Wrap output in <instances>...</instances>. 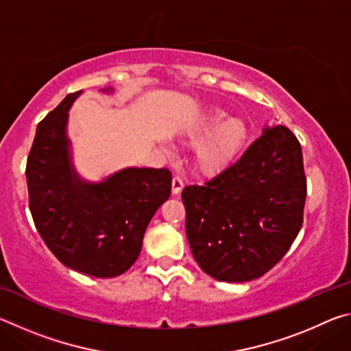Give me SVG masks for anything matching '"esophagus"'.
I'll use <instances>...</instances> for the list:
<instances>
[{
    "mask_svg": "<svg viewBox=\"0 0 351 351\" xmlns=\"http://www.w3.org/2000/svg\"><path fill=\"white\" fill-rule=\"evenodd\" d=\"M184 187V181L180 175L173 176V181H171V193L173 195H180L181 190Z\"/></svg>",
    "mask_w": 351,
    "mask_h": 351,
    "instance_id": "34e87169",
    "label": "esophagus"
}]
</instances>
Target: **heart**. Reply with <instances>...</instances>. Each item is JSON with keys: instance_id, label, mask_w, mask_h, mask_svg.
Instances as JSON below:
<instances>
[{"instance_id": "b5f03b06", "label": "heart", "mask_w": 351, "mask_h": 351, "mask_svg": "<svg viewBox=\"0 0 351 351\" xmlns=\"http://www.w3.org/2000/svg\"><path fill=\"white\" fill-rule=\"evenodd\" d=\"M224 117V111L212 110L190 132V141H199L195 148V167L207 176L228 170L239 159L247 142L246 122L240 117Z\"/></svg>"}]
</instances>
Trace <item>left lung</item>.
Returning a JSON list of instances; mask_svg holds the SVG:
<instances>
[{
    "label": "left lung",
    "instance_id": "obj_1",
    "mask_svg": "<svg viewBox=\"0 0 351 351\" xmlns=\"http://www.w3.org/2000/svg\"><path fill=\"white\" fill-rule=\"evenodd\" d=\"M302 147L287 127H265L234 165L182 190L193 258L219 282L241 283L282 260L304 223Z\"/></svg>",
    "mask_w": 351,
    "mask_h": 351
}]
</instances>
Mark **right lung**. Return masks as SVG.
<instances>
[{
    "mask_svg": "<svg viewBox=\"0 0 351 351\" xmlns=\"http://www.w3.org/2000/svg\"><path fill=\"white\" fill-rule=\"evenodd\" d=\"M80 94H68L38 123L26 165L29 209L41 239L64 266L108 278L138 260L148 223L170 197L171 173L127 167L99 182L83 180L66 132Z\"/></svg>",
    "mask_w": 351,
    "mask_h": 351,
    "instance_id": "right-lung-1",
    "label": "right lung"
}]
</instances>
